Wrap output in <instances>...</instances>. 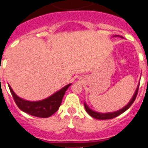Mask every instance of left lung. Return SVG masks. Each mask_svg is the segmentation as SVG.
Returning a JSON list of instances; mask_svg holds the SVG:
<instances>
[{"label":"left lung","instance_id":"left-lung-1","mask_svg":"<svg viewBox=\"0 0 148 148\" xmlns=\"http://www.w3.org/2000/svg\"><path fill=\"white\" fill-rule=\"evenodd\" d=\"M114 36L117 37V36ZM119 37H122V36H119ZM139 84H138V86H137V89H136V91L134 92V95L132 97V99H130V101L128 102V104L126 105L123 108H122V109H119V110H117V111H115V112H106V113H102V112H96V111H94V110H92V109H90L88 107V106L86 104V102L84 101V109L86 110V112L88 113L90 116L95 119H113L115 117L118 116H119L120 114H122L123 112H124L125 111H127V109H129L130 106H131L133 103H134V100L136 99V97H137V92H138V88H139Z\"/></svg>","mask_w":148,"mask_h":148}]
</instances>
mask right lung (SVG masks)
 <instances>
[{"label": "right lung", "mask_w": 148, "mask_h": 148, "mask_svg": "<svg viewBox=\"0 0 148 148\" xmlns=\"http://www.w3.org/2000/svg\"><path fill=\"white\" fill-rule=\"evenodd\" d=\"M71 85V84H67L47 99L39 101H28L25 99H21L14 93L9 84L8 87L15 103L21 111L33 116L47 118L58 110L59 107L60 106L64 94Z\"/></svg>", "instance_id": "right-lung-1"}]
</instances>
